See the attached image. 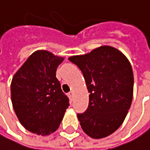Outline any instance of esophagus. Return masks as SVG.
I'll list each match as a JSON object with an SVG mask.
<instances>
[{
	"instance_id": "obj_1",
	"label": "esophagus",
	"mask_w": 150,
	"mask_h": 150,
	"mask_svg": "<svg viewBox=\"0 0 150 150\" xmlns=\"http://www.w3.org/2000/svg\"><path fill=\"white\" fill-rule=\"evenodd\" d=\"M68 97H69V99H70V101H72L73 100V96H74V93H73V92H70V93H68Z\"/></svg>"
}]
</instances>
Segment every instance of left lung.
I'll list each match as a JSON object with an SVG mask.
<instances>
[{
    "label": "left lung",
    "instance_id": "left-lung-1",
    "mask_svg": "<svg viewBox=\"0 0 150 150\" xmlns=\"http://www.w3.org/2000/svg\"><path fill=\"white\" fill-rule=\"evenodd\" d=\"M82 71L89 92V105L77 117L83 130L93 139L111 135L122 124L133 97V72L118 49L103 46L68 58Z\"/></svg>",
    "mask_w": 150,
    "mask_h": 150
}]
</instances>
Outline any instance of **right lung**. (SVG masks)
I'll return each instance as SVG.
<instances>
[{
	"label": "right lung",
	"mask_w": 150,
	"mask_h": 150,
	"mask_svg": "<svg viewBox=\"0 0 150 150\" xmlns=\"http://www.w3.org/2000/svg\"><path fill=\"white\" fill-rule=\"evenodd\" d=\"M64 58L46 50L34 52L18 70L11 81V102L22 126L38 135L56 131L69 106L56 77Z\"/></svg>",
	"instance_id": "1"
}]
</instances>
